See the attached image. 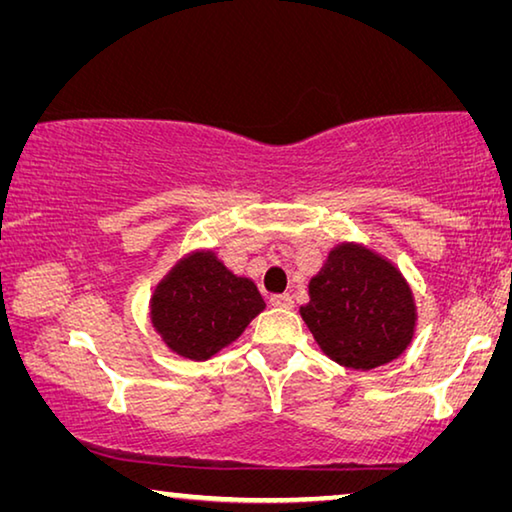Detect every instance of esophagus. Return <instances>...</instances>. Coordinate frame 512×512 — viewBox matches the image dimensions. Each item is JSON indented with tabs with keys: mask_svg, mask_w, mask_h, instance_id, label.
Here are the masks:
<instances>
[{
	"mask_svg": "<svg viewBox=\"0 0 512 512\" xmlns=\"http://www.w3.org/2000/svg\"><path fill=\"white\" fill-rule=\"evenodd\" d=\"M271 305L280 307V309H291L293 298L289 296V293H277V296H271Z\"/></svg>",
	"mask_w": 512,
	"mask_h": 512,
	"instance_id": "esophagus-1",
	"label": "esophagus"
}]
</instances>
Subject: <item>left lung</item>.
Listing matches in <instances>:
<instances>
[{
    "mask_svg": "<svg viewBox=\"0 0 512 512\" xmlns=\"http://www.w3.org/2000/svg\"><path fill=\"white\" fill-rule=\"evenodd\" d=\"M300 316L329 359L352 370H372L409 348L418 307L400 268L375 250L343 241L309 280Z\"/></svg>",
    "mask_w": 512,
    "mask_h": 512,
    "instance_id": "1",
    "label": "left lung"
}]
</instances>
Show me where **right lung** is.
Listing matches in <instances>:
<instances>
[{"label":"right lung","instance_id":"add662e5","mask_svg":"<svg viewBox=\"0 0 512 512\" xmlns=\"http://www.w3.org/2000/svg\"><path fill=\"white\" fill-rule=\"evenodd\" d=\"M151 325L178 357L207 361L235 343L266 302L250 277L225 266L214 250L180 257L151 293Z\"/></svg>","mask_w":512,"mask_h":512}]
</instances>
